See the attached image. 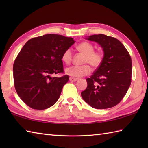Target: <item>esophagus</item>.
<instances>
[{"label":"esophagus","mask_w":148,"mask_h":148,"mask_svg":"<svg viewBox=\"0 0 148 148\" xmlns=\"http://www.w3.org/2000/svg\"><path fill=\"white\" fill-rule=\"evenodd\" d=\"M69 80H70L71 81H76L77 80V78H74V77H71L70 78H69Z\"/></svg>","instance_id":"obj_1"}]
</instances>
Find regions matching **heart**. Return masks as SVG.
Listing matches in <instances>:
<instances>
[{"label": "heart", "instance_id": "b5f03b06", "mask_svg": "<svg viewBox=\"0 0 148 148\" xmlns=\"http://www.w3.org/2000/svg\"><path fill=\"white\" fill-rule=\"evenodd\" d=\"M78 51L84 55L83 64H88L94 69L99 67L103 61V53L100 51H95L94 46L92 43L83 41L78 44L76 46ZM72 57V50L68 48L64 51L62 55V59L65 64L71 62ZM91 72V68L88 65L81 66H72L65 69V73L74 77H80L88 75Z\"/></svg>", "mask_w": 148, "mask_h": 148}]
</instances>
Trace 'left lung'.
Returning a JSON list of instances; mask_svg holds the SVG:
<instances>
[{"label": "left lung", "instance_id": "1", "mask_svg": "<svg viewBox=\"0 0 148 148\" xmlns=\"http://www.w3.org/2000/svg\"><path fill=\"white\" fill-rule=\"evenodd\" d=\"M88 40L98 42L104 56L101 65L86 79L88 86L81 97L93 108H111L121 102L130 86L131 56L124 45L113 37L95 34Z\"/></svg>", "mask_w": 148, "mask_h": 148}]
</instances>
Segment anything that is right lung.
Masks as SVG:
<instances>
[{"label": "right lung", "mask_w": 148, "mask_h": 148, "mask_svg": "<svg viewBox=\"0 0 148 148\" xmlns=\"http://www.w3.org/2000/svg\"><path fill=\"white\" fill-rule=\"evenodd\" d=\"M74 43L72 37L46 34L30 39L13 64L14 85L18 96L30 108L43 110L57 101L68 75L64 74L62 55Z\"/></svg>", "instance_id": "1"}]
</instances>
